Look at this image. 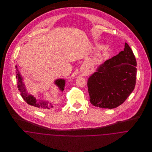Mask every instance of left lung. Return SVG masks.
<instances>
[{
    "label": "left lung",
    "instance_id": "left-lung-1",
    "mask_svg": "<svg viewBox=\"0 0 152 152\" xmlns=\"http://www.w3.org/2000/svg\"><path fill=\"white\" fill-rule=\"evenodd\" d=\"M136 60L127 43L124 51L99 65L88 80L89 101L101 108H115L133 91L136 80Z\"/></svg>",
    "mask_w": 152,
    "mask_h": 152
}]
</instances>
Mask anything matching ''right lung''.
<instances>
[{
    "instance_id": "right-lung-1",
    "label": "right lung",
    "mask_w": 152,
    "mask_h": 152,
    "mask_svg": "<svg viewBox=\"0 0 152 152\" xmlns=\"http://www.w3.org/2000/svg\"><path fill=\"white\" fill-rule=\"evenodd\" d=\"M16 78H17V84L18 88H19V91L20 92H21V95L23 99L28 104L31 106H33L36 108H39L50 109L53 108V106L51 103H49V102L46 101H37V99L34 97L33 95L28 94L27 92V89L26 87L23 82V79L22 78V75H20L19 71H18V69L17 68V66H16ZM65 81L64 79H58L55 81V84L57 85L59 89L63 91L65 86Z\"/></svg>"
}]
</instances>
